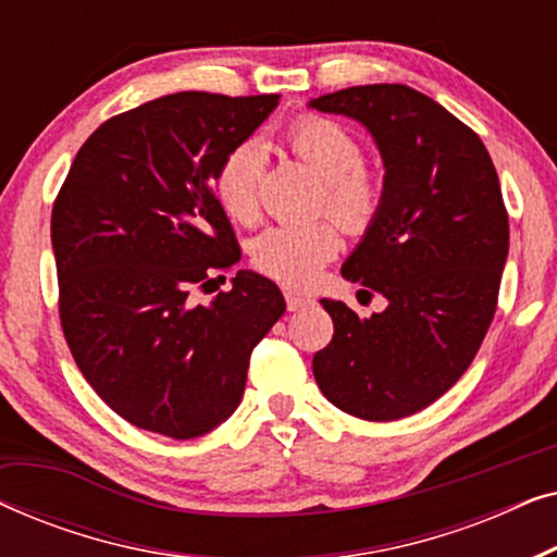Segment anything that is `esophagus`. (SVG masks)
Here are the masks:
<instances>
[{
	"instance_id": "1",
	"label": "esophagus",
	"mask_w": 557,
	"mask_h": 557,
	"mask_svg": "<svg viewBox=\"0 0 557 557\" xmlns=\"http://www.w3.org/2000/svg\"><path fill=\"white\" fill-rule=\"evenodd\" d=\"M286 307L288 311H299V309H307L311 304V296H304V294H296V292H286Z\"/></svg>"
}]
</instances>
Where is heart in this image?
Returning a JSON list of instances; mask_svg holds the SVG:
<instances>
[{
	"label": "heart",
	"instance_id": "b5f03b06",
	"mask_svg": "<svg viewBox=\"0 0 557 557\" xmlns=\"http://www.w3.org/2000/svg\"><path fill=\"white\" fill-rule=\"evenodd\" d=\"M288 147L322 180L319 208L330 212L347 233L360 235L383 208V185L362 166V147L332 119L304 116L286 134ZM265 166L263 147L253 139L225 151L212 174V189L227 215L250 223L258 215V185ZM339 233L330 220L301 225H271L250 243V258L263 276L284 286L307 288L337 256Z\"/></svg>",
	"mask_w": 557,
	"mask_h": 557
}]
</instances>
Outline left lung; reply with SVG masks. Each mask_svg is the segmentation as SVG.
<instances>
[{"label": "left lung", "instance_id": "8db88e82", "mask_svg": "<svg viewBox=\"0 0 557 557\" xmlns=\"http://www.w3.org/2000/svg\"><path fill=\"white\" fill-rule=\"evenodd\" d=\"M309 106L360 121L383 157V208L342 276L387 299L370 319L322 299L334 337L311 370L345 413L398 421L438 400L490 330L509 250L499 177L467 124L400 83L352 86Z\"/></svg>", "mask_w": 557, "mask_h": 557}]
</instances>
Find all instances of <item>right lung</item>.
<instances>
[{
    "instance_id": "right-lung-1",
    "label": "right lung",
    "mask_w": 557,
    "mask_h": 557,
    "mask_svg": "<svg viewBox=\"0 0 557 557\" xmlns=\"http://www.w3.org/2000/svg\"><path fill=\"white\" fill-rule=\"evenodd\" d=\"M278 96L182 90L119 113L75 154L52 205L60 324L83 377L136 429L202 436L233 416L248 362L286 301L238 271L240 248L212 174Z\"/></svg>"
}]
</instances>
